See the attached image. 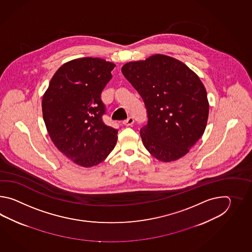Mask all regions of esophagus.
Here are the masks:
<instances>
[{
	"mask_svg": "<svg viewBox=\"0 0 252 252\" xmlns=\"http://www.w3.org/2000/svg\"><path fill=\"white\" fill-rule=\"evenodd\" d=\"M134 123V119L132 117H128L127 120H125L124 121V123L123 124L125 125V126H131Z\"/></svg>",
	"mask_w": 252,
	"mask_h": 252,
	"instance_id": "obj_1",
	"label": "esophagus"
}]
</instances>
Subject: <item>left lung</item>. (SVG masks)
<instances>
[{"instance_id": "8db88e82", "label": "left lung", "mask_w": 252, "mask_h": 252, "mask_svg": "<svg viewBox=\"0 0 252 252\" xmlns=\"http://www.w3.org/2000/svg\"><path fill=\"white\" fill-rule=\"evenodd\" d=\"M143 99L148 124L140 128L145 148L158 160L186 155L204 132L209 103L196 74L171 57L157 54L122 67Z\"/></svg>"}]
</instances>
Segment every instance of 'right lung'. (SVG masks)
<instances>
[{
	"label": "right lung",
	"mask_w": 252,
	"mask_h": 252,
	"mask_svg": "<svg viewBox=\"0 0 252 252\" xmlns=\"http://www.w3.org/2000/svg\"><path fill=\"white\" fill-rule=\"evenodd\" d=\"M114 66L97 58L71 60L55 73L43 96V119L50 139L79 166H96L117 142L118 130L102 121L105 105L101 99Z\"/></svg>",
	"instance_id": "add662e5"
}]
</instances>
